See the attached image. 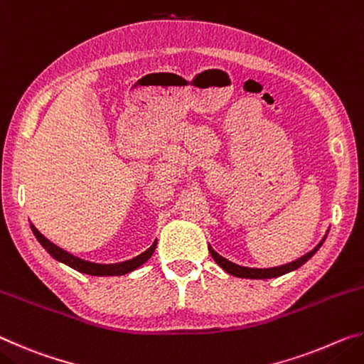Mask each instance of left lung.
Segmentation results:
<instances>
[{"label":"left lung","mask_w":364,"mask_h":364,"mask_svg":"<svg viewBox=\"0 0 364 364\" xmlns=\"http://www.w3.org/2000/svg\"><path fill=\"white\" fill-rule=\"evenodd\" d=\"M326 236H328V232H326ZM326 236L319 241V244L316 245L315 249H311L308 254H305L304 257L297 258V260H294L291 263H286V264H281V267H274V268H249V267H241V264H236L228 260V258L221 257L220 254H217L212 249V245L208 244V252H210V255L213 257V260L217 262L221 268H223L228 274L231 276H236V278H245V279H271V278H279V276L286 274V273H291V271L300 268L301 264L306 263L310 258L316 254L318 249L321 247Z\"/></svg>","instance_id":"1"}]
</instances>
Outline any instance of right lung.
I'll return each instance as SVG.
<instances>
[{"label":"right lung","instance_id":"obj_1","mask_svg":"<svg viewBox=\"0 0 364 364\" xmlns=\"http://www.w3.org/2000/svg\"><path fill=\"white\" fill-rule=\"evenodd\" d=\"M30 228H32L35 237L38 239V242L43 245V249H45L48 254L54 258V260H58L60 263L67 264V267L80 271V273H85L90 276H123V274L132 273V271L139 268L141 264H144L147 260H149L154 254V250H156V245H157V241H154V244L149 249L144 250L143 254H139L138 257L132 258V260H125L120 263H110V264L95 263V262L83 260V258H78L75 255L69 254L67 250L58 247L56 244H53L48 237L43 236V234L36 230L32 223H30Z\"/></svg>","mask_w":364,"mask_h":364}]
</instances>
